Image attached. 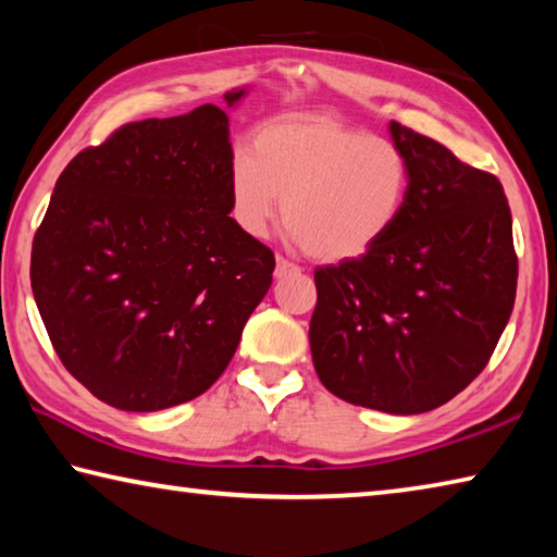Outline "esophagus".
I'll use <instances>...</instances> for the list:
<instances>
[{"instance_id":"1","label":"esophagus","mask_w":557,"mask_h":557,"mask_svg":"<svg viewBox=\"0 0 557 557\" xmlns=\"http://www.w3.org/2000/svg\"><path fill=\"white\" fill-rule=\"evenodd\" d=\"M297 272H299V268L295 265V262H289L285 258H277V268H275V277L277 280L287 277V275H297Z\"/></svg>"}]
</instances>
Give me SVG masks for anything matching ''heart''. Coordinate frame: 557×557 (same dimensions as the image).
Returning <instances> with one entry per match:
<instances>
[{
    "label": "heart",
    "instance_id": "obj_1",
    "mask_svg": "<svg viewBox=\"0 0 557 557\" xmlns=\"http://www.w3.org/2000/svg\"><path fill=\"white\" fill-rule=\"evenodd\" d=\"M412 166L388 137L363 135L329 112L262 125L228 164L231 219L262 238L282 209L285 235L324 262L373 250L408 203Z\"/></svg>",
    "mask_w": 557,
    "mask_h": 557
}]
</instances>
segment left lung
Segmentation results:
<instances>
[{"label": "left lung", "mask_w": 557, "mask_h": 557, "mask_svg": "<svg viewBox=\"0 0 557 557\" xmlns=\"http://www.w3.org/2000/svg\"><path fill=\"white\" fill-rule=\"evenodd\" d=\"M388 132L412 166L408 203L373 250L314 272L309 346L336 398L418 414L484 371L511 317L518 260L496 176L398 122Z\"/></svg>", "instance_id": "8db88e82"}]
</instances>
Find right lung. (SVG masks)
I'll list each match as a JSON object with an SVG mask.
<instances>
[{"mask_svg": "<svg viewBox=\"0 0 557 557\" xmlns=\"http://www.w3.org/2000/svg\"><path fill=\"white\" fill-rule=\"evenodd\" d=\"M231 157L228 115L209 102L129 122L55 182L34 299L65 369L112 408L154 412L209 391L268 295L275 256L231 219Z\"/></svg>", "mask_w": 557, "mask_h": 557, "instance_id": "add662e5", "label": "right lung"}]
</instances>
